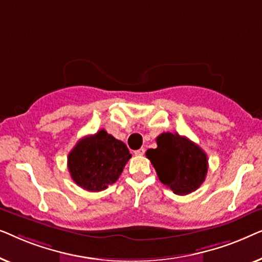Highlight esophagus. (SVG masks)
I'll list each match as a JSON object with an SVG mask.
<instances>
[{"instance_id": "1", "label": "esophagus", "mask_w": 262, "mask_h": 262, "mask_svg": "<svg viewBox=\"0 0 262 262\" xmlns=\"http://www.w3.org/2000/svg\"><path fill=\"white\" fill-rule=\"evenodd\" d=\"M144 152H145V149H144V148H141V149L136 150V151H135V155H137V156H143V155H144Z\"/></svg>"}]
</instances>
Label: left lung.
I'll return each mask as SVG.
<instances>
[{
  "label": "left lung",
  "instance_id": "left-lung-1",
  "mask_svg": "<svg viewBox=\"0 0 262 262\" xmlns=\"http://www.w3.org/2000/svg\"><path fill=\"white\" fill-rule=\"evenodd\" d=\"M156 142L157 148L149 149L145 155L160 181L179 195L199 188L209 167L205 151L188 138L170 132L161 134Z\"/></svg>",
  "mask_w": 262,
  "mask_h": 262
}]
</instances>
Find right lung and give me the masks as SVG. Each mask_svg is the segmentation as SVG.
Instances as JSON below:
<instances>
[{
	"mask_svg": "<svg viewBox=\"0 0 262 262\" xmlns=\"http://www.w3.org/2000/svg\"><path fill=\"white\" fill-rule=\"evenodd\" d=\"M131 156L125 143L100 130L77 142L68 156V168L77 186L99 192L119 179Z\"/></svg>",
	"mask_w": 262,
	"mask_h": 262,
	"instance_id": "right-lung-1",
	"label": "right lung"
}]
</instances>
